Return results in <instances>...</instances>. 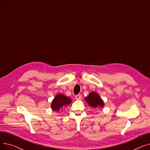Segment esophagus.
I'll use <instances>...</instances> for the list:
<instances>
[{"label":"esophagus","mask_w":150,"mask_h":150,"mask_svg":"<svg viewBox=\"0 0 150 150\" xmlns=\"http://www.w3.org/2000/svg\"><path fill=\"white\" fill-rule=\"evenodd\" d=\"M75 98H76V100H80L81 99V96L80 95H76V96H75Z\"/></svg>","instance_id":"obj_1"}]
</instances>
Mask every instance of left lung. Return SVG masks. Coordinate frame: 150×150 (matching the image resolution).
<instances>
[{"instance_id":"left-lung-1","label":"left lung","mask_w":150,"mask_h":150,"mask_svg":"<svg viewBox=\"0 0 150 150\" xmlns=\"http://www.w3.org/2000/svg\"><path fill=\"white\" fill-rule=\"evenodd\" d=\"M84 100L91 107L93 108H102L105 106L104 101L96 92H91L84 98Z\"/></svg>"}]
</instances>
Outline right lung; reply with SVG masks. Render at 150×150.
Masks as SVG:
<instances>
[{"label": "right lung", "instance_id": "1", "mask_svg": "<svg viewBox=\"0 0 150 150\" xmlns=\"http://www.w3.org/2000/svg\"><path fill=\"white\" fill-rule=\"evenodd\" d=\"M72 99L65 96L64 94L58 93L54 97L52 101L51 108L54 111L59 112L62 110V107H65L72 103Z\"/></svg>", "mask_w": 150, "mask_h": 150}]
</instances>
